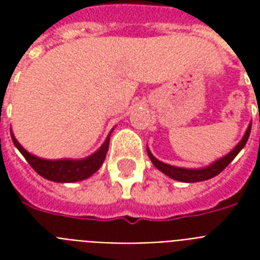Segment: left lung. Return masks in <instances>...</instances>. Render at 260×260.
Segmentation results:
<instances>
[{
	"label": "left lung",
	"mask_w": 260,
	"mask_h": 260,
	"mask_svg": "<svg viewBox=\"0 0 260 260\" xmlns=\"http://www.w3.org/2000/svg\"><path fill=\"white\" fill-rule=\"evenodd\" d=\"M251 134V124L247 128L246 134L243 136V139L238 143V146L235 147L234 150L231 151L230 154H226L225 156L217 159L216 162H213L212 165L206 167H202V169H183V167H175L171 166V165H167V163H163L160 160L155 158L154 155L151 154V151L148 150L147 147V154L150 156L151 162L154 163V166L158 169L159 171H162L163 174H166L167 177H170L171 179H175V181L179 182H201L206 181V179H210V178L216 177L218 174L221 173L224 169H225L228 165H230L232 160L235 159V156L243 150V147L246 146L247 140L250 138Z\"/></svg>",
	"instance_id": "1"
}]
</instances>
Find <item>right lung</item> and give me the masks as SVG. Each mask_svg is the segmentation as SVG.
<instances>
[{"mask_svg": "<svg viewBox=\"0 0 260 260\" xmlns=\"http://www.w3.org/2000/svg\"><path fill=\"white\" fill-rule=\"evenodd\" d=\"M112 131L108 135V138L104 142V144L100 147V150L95 151L93 155H90L87 158L78 159V160H71V159L48 160V159L38 158V156L29 154L16 140L14 135L12 134V131H10V135H12V140H13V144L16 146V148L21 152L22 156L26 159V162L29 163L30 167L39 175H42L43 178H46L48 181L66 183V182H77L86 179V178L91 177L102 166V163L105 160L108 148H109V140Z\"/></svg>", "mask_w": 260, "mask_h": 260, "instance_id": "add662e5", "label": "right lung"}]
</instances>
